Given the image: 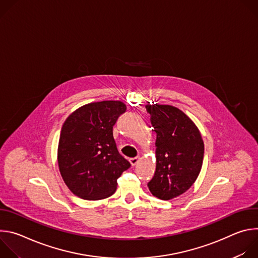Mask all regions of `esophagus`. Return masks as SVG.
Returning a JSON list of instances; mask_svg holds the SVG:
<instances>
[{"instance_id": "esophagus-1", "label": "esophagus", "mask_w": 258, "mask_h": 258, "mask_svg": "<svg viewBox=\"0 0 258 258\" xmlns=\"http://www.w3.org/2000/svg\"><path fill=\"white\" fill-rule=\"evenodd\" d=\"M139 161H140V157H139V156H137V157H134V158H131V159H130V163L132 164V166H135Z\"/></svg>"}]
</instances>
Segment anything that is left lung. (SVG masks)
I'll return each instance as SVG.
<instances>
[{"mask_svg": "<svg viewBox=\"0 0 258 258\" xmlns=\"http://www.w3.org/2000/svg\"><path fill=\"white\" fill-rule=\"evenodd\" d=\"M156 132V170L148 187L161 200L187 192L203 163L204 144L199 128L180 109L165 104H147Z\"/></svg>", "mask_w": 258, "mask_h": 258, "instance_id": "1", "label": "left lung"}]
</instances>
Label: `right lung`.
Returning <instances> with one entry per match:
<instances>
[{
  "mask_svg": "<svg viewBox=\"0 0 258 258\" xmlns=\"http://www.w3.org/2000/svg\"><path fill=\"white\" fill-rule=\"evenodd\" d=\"M126 105L121 101H101L75 110L64 121L57 160L65 185L85 200L112 196L117 178L131 164L117 151L113 125Z\"/></svg>",
  "mask_w": 258,
  "mask_h": 258,
  "instance_id": "add662e5",
  "label": "right lung"
}]
</instances>
